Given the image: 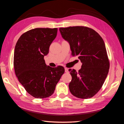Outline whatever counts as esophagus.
<instances>
[{
  "mask_svg": "<svg viewBox=\"0 0 124 124\" xmlns=\"http://www.w3.org/2000/svg\"><path fill=\"white\" fill-rule=\"evenodd\" d=\"M64 69H65V72H66V73H68V72H69V71H68V68H65Z\"/></svg>",
  "mask_w": 124,
  "mask_h": 124,
  "instance_id": "1",
  "label": "esophagus"
}]
</instances>
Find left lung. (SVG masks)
<instances>
[{"label":"left lung","mask_w":124,"mask_h":124,"mask_svg":"<svg viewBox=\"0 0 124 124\" xmlns=\"http://www.w3.org/2000/svg\"><path fill=\"white\" fill-rule=\"evenodd\" d=\"M63 39L69 43L73 56L82 63L78 71L69 69L72 79L70 93L81 99L93 97L102 87L109 68L104 41L93 29L77 26L59 29Z\"/></svg>","instance_id":"8db88e82"}]
</instances>
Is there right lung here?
Here are the masks:
<instances>
[{
	"instance_id": "1",
	"label": "right lung",
	"mask_w": 124,
	"mask_h": 124,
	"mask_svg": "<svg viewBox=\"0 0 124 124\" xmlns=\"http://www.w3.org/2000/svg\"><path fill=\"white\" fill-rule=\"evenodd\" d=\"M57 28H36L24 33L16 44L13 65L16 75L33 97L48 98L64 73L62 66H46L44 56L57 36Z\"/></svg>"
}]
</instances>
